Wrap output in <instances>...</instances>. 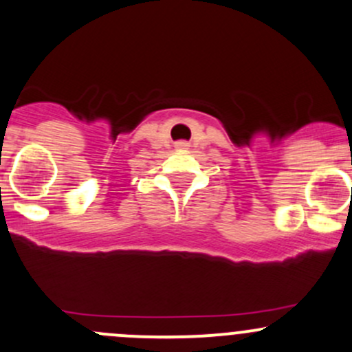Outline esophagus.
Listing matches in <instances>:
<instances>
[{
	"instance_id": "34e87169",
	"label": "esophagus",
	"mask_w": 352,
	"mask_h": 352,
	"mask_svg": "<svg viewBox=\"0 0 352 352\" xmlns=\"http://www.w3.org/2000/svg\"><path fill=\"white\" fill-rule=\"evenodd\" d=\"M187 145H186V143H179V145H177V148H186Z\"/></svg>"
}]
</instances>
